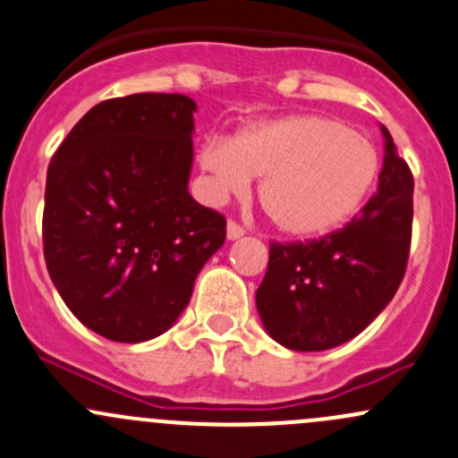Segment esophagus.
<instances>
[{
    "instance_id": "34e87169",
    "label": "esophagus",
    "mask_w": 458,
    "mask_h": 458,
    "mask_svg": "<svg viewBox=\"0 0 458 458\" xmlns=\"http://www.w3.org/2000/svg\"><path fill=\"white\" fill-rule=\"evenodd\" d=\"M225 233H228L230 242H234V239H239L246 234V228H243V225H239L237 221H228V230H225Z\"/></svg>"
}]
</instances>
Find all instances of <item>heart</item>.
I'll return each mask as SVG.
<instances>
[{
    "label": "heart",
    "instance_id": "obj_1",
    "mask_svg": "<svg viewBox=\"0 0 458 458\" xmlns=\"http://www.w3.org/2000/svg\"><path fill=\"white\" fill-rule=\"evenodd\" d=\"M199 165L219 195L259 183V203L279 233L317 239L348 224L378 177V152L366 135L323 114L259 122L225 140H208Z\"/></svg>",
    "mask_w": 458,
    "mask_h": 458
}]
</instances>
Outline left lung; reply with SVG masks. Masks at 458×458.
Here are the masks:
<instances>
[{
    "label": "left lung",
    "instance_id": "obj_1",
    "mask_svg": "<svg viewBox=\"0 0 458 458\" xmlns=\"http://www.w3.org/2000/svg\"><path fill=\"white\" fill-rule=\"evenodd\" d=\"M378 188L341 230L312 242L270 243L257 310L276 344L321 352L354 339L392 301L412 242L414 179L386 126Z\"/></svg>",
    "mask_w": 458,
    "mask_h": 458
}]
</instances>
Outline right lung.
<instances>
[{
	"mask_svg": "<svg viewBox=\"0 0 458 458\" xmlns=\"http://www.w3.org/2000/svg\"><path fill=\"white\" fill-rule=\"evenodd\" d=\"M197 104L140 92L97 104L48 165L44 257L71 312L97 335H164L225 242V216L188 192Z\"/></svg>",
	"mask_w": 458,
	"mask_h": 458,
	"instance_id": "right-lung-1",
	"label": "right lung"
}]
</instances>
